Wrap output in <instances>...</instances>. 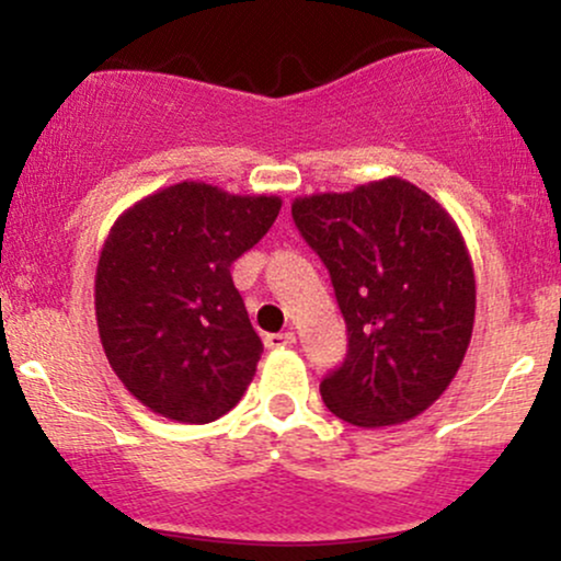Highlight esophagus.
Instances as JSON below:
<instances>
[{"mask_svg":"<svg viewBox=\"0 0 561 561\" xmlns=\"http://www.w3.org/2000/svg\"><path fill=\"white\" fill-rule=\"evenodd\" d=\"M266 347H293L295 343H298V337H295V332H276V334H266Z\"/></svg>","mask_w":561,"mask_h":561,"instance_id":"34e87169","label":"esophagus"}]
</instances>
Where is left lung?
Masks as SVG:
<instances>
[{"mask_svg":"<svg viewBox=\"0 0 561 561\" xmlns=\"http://www.w3.org/2000/svg\"><path fill=\"white\" fill-rule=\"evenodd\" d=\"M293 221L324 261L347 327L345 362L321 379L327 409L356 427L420 416L472 337L474 272L454 218L390 176L298 197Z\"/></svg>","mask_w":561,"mask_h":561,"instance_id":"left-lung-1","label":"left lung"}]
</instances>
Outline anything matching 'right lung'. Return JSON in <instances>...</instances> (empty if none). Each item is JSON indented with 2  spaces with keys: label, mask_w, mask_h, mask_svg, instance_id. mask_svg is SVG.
<instances>
[{
  "label": "right lung",
  "mask_w": 561,
  "mask_h": 561,
  "mask_svg": "<svg viewBox=\"0 0 561 561\" xmlns=\"http://www.w3.org/2000/svg\"><path fill=\"white\" fill-rule=\"evenodd\" d=\"M274 195L182 182L128 208L96 263L100 340L124 388L165 420L208 424L240 403L263 343L231 263L272 229Z\"/></svg>",
  "instance_id": "obj_1"
}]
</instances>
